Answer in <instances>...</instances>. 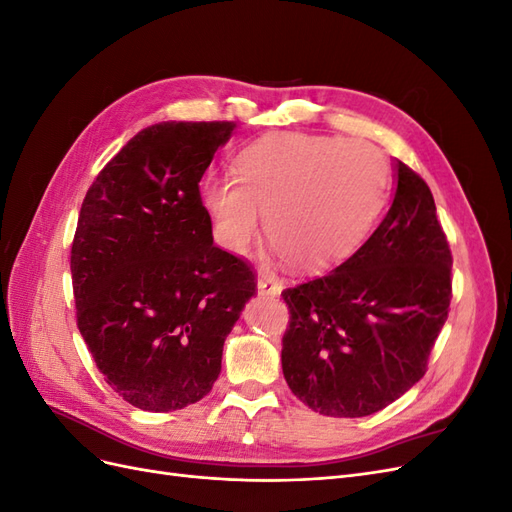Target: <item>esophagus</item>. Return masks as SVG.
Instances as JSON below:
<instances>
[{"label": "esophagus", "instance_id": "esophagus-1", "mask_svg": "<svg viewBox=\"0 0 512 512\" xmlns=\"http://www.w3.org/2000/svg\"><path fill=\"white\" fill-rule=\"evenodd\" d=\"M256 286H258L260 294H271V297H277V294L282 292V286L277 284V280H275L273 275H260Z\"/></svg>", "mask_w": 512, "mask_h": 512}]
</instances>
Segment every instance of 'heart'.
Returning <instances> with one entry per match:
<instances>
[{"label": "heart", "mask_w": 512, "mask_h": 512, "mask_svg": "<svg viewBox=\"0 0 512 512\" xmlns=\"http://www.w3.org/2000/svg\"><path fill=\"white\" fill-rule=\"evenodd\" d=\"M235 177H209L200 198L215 239L241 254L260 211L275 250L299 271H324L361 245L384 207L389 164L365 141L277 132L243 147Z\"/></svg>", "instance_id": "1"}]
</instances>
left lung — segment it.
<instances>
[{
	"instance_id": "8db88e82",
	"label": "left lung",
	"mask_w": 512,
	"mask_h": 512,
	"mask_svg": "<svg viewBox=\"0 0 512 512\" xmlns=\"http://www.w3.org/2000/svg\"><path fill=\"white\" fill-rule=\"evenodd\" d=\"M389 213L331 273L286 288L282 369L324 416H369L421 380L453 297L451 247L429 185L395 162Z\"/></svg>"
}]
</instances>
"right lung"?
Returning a JSON list of instances; mask_svg holds the SVG:
<instances>
[{
  "instance_id": "1",
  "label": "right lung",
  "mask_w": 512,
  "mask_h": 512,
  "mask_svg": "<svg viewBox=\"0 0 512 512\" xmlns=\"http://www.w3.org/2000/svg\"><path fill=\"white\" fill-rule=\"evenodd\" d=\"M235 121H162L91 183L74 232L76 324L104 380L147 412L203 399L224 339L256 294L247 262L213 245L198 183Z\"/></svg>"
}]
</instances>
